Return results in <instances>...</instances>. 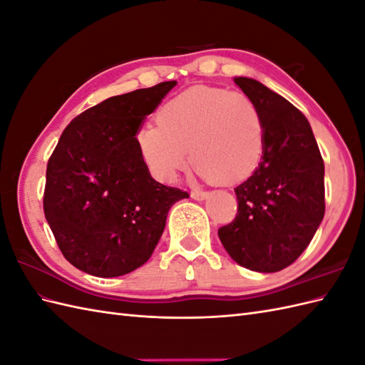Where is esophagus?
I'll list each match as a JSON object with an SVG mask.
<instances>
[{
  "label": "esophagus",
  "instance_id": "34e87169",
  "mask_svg": "<svg viewBox=\"0 0 365 365\" xmlns=\"http://www.w3.org/2000/svg\"><path fill=\"white\" fill-rule=\"evenodd\" d=\"M208 196H210V192H207V191H197V190L191 191V197L194 200H205Z\"/></svg>",
  "mask_w": 365,
  "mask_h": 365
}]
</instances>
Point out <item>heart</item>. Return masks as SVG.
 Wrapping results in <instances>:
<instances>
[{
    "mask_svg": "<svg viewBox=\"0 0 365 365\" xmlns=\"http://www.w3.org/2000/svg\"><path fill=\"white\" fill-rule=\"evenodd\" d=\"M144 163L155 179L174 182L191 158L207 179L235 183L249 177L264 149L262 115L249 95L192 87L160 108L158 124L137 132Z\"/></svg>",
    "mask_w": 365,
    "mask_h": 365,
    "instance_id": "obj_1",
    "label": "heart"
}]
</instances>
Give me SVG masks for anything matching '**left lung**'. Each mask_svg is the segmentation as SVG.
I'll return each instance as SVG.
<instances>
[{
	"mask_svg": "<svg viewBox=\"0 0 365 365\" xmlns=\"http://www.w3.org/2000/svg\"><path fill=\"white\" fill-rule=\"evenodd\" d=\"M235 83L259 108L264 149L258 168L235 188L238 215L217 235L240 266L278 272L302 255L324 219V160L297 107L255 79Z\"/></svg>",
	"mask_w": 365,
	"mask_h": 365,
	"instance_id": "8db88e82",
	"label": "left lung"
}]
</instances>
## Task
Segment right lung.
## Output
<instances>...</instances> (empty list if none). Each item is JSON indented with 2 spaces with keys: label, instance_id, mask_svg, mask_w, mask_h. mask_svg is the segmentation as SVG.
Segmentation results:
<instances>
[{
  "label": "right lung",
  "instance_id": "obj_1",
  "mask_svg": "<svg viewBox=\"0 0 365 365\" xmlns=\"http://www.w3.org/2000/svg\"><path fill=\"white\" fill-rule=\"evenodd\" d=\"M108 98L66 125L46 168L45 217L74 267L120 277L146 262L168 211L188 192L152 179L137 143L144 118L175 87Z\"/></svg>",
  "mask_w": 365,
  "mask_h": 365
}]
</instances>
